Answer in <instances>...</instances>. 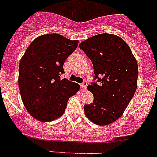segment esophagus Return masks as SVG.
<instances>
[{"instance_id":"1","label":"esophagus","mask_w":157,"mask_h":157,"mask_svg":"<svg viewBox=\"0 0 157 157\" xmlns=\"http://www.w3.org/2000/svg\"><path fill=\"white\" fill-rule=\"evenodd\" d=\"M87 85H88V83H87L86 81H85V82H83L82 84H81V89H82L83 90H85V89H86V88H87Z\"/></svg>"}]
</instances>
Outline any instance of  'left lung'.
Wrapping results in <instances>:
<instances>
[{
  "mask_svg": "<svg viewBox=\"0 0 157 157\" xmlns=\"http://www.w3.org/2000/svg\"><path fill=\"white\" fill-rule=\"evenodd\" d=\"M80 48L91 60L94 79L87 87L93 94L91 105L84 106L85 114L98 125H107L119 119L137 88L138 65L129 46L120 36L102 33L88 38ZM98 75H103L102 78Z\"/></svg>",
  "mask_w": 157,
  "mask_h": 157,
  "instance_id": "1",
  "label": "left lung"
}]
</instances>
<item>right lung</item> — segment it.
<instances>
[{"label": "right lung", "instance_id": "1", "mask_svg": "<svg viewBox=\"0 0 157 157\" xmlns=\"http://www.w3.org/2000/svg\"><path fill=\"white\" fill-rule=\"evenodd\" d=\"M78 45L57 33L36 37L28 47L19 64L20 93L25 109L42 122L64 114L68 99L80 89L76 83L60 79L63 65Z\"/></svg>", "mask_w": 157, "mask_h": 157}]
</instances>
